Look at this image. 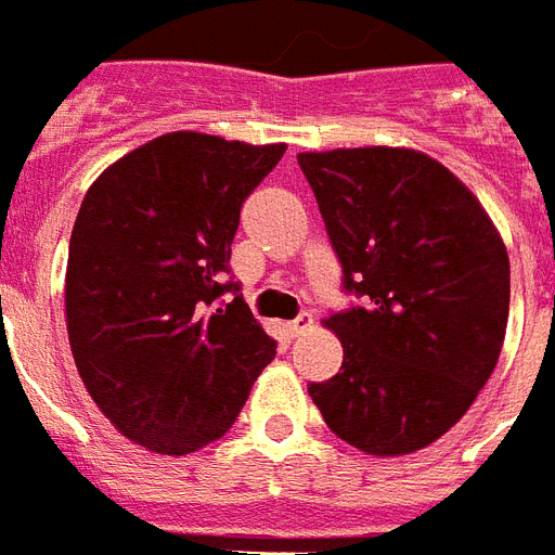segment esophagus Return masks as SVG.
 <instances>
[{
  "instance_id": "obj_1",
  "label": "esophagus",
  "mask_w": 555,
  "mask_h": 555,
  "mask_svg": "<svg viewBox=\"0 0 555 555\" xmlns=\"http://www.w3.org/2000/svg\"><path fill=\"white\" fill-rule=\"evenodd\" d=\"M307 327H312V315H310V312H301V315H298L295 322L286 324V331H289V336H301V333L307 331Z\"/></svg>"
}]
</instances>
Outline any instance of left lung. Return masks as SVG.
Instances as JSON below:
<instances>
[{
    "label": "left lung",
    "instance_id": "obj_1",
    "mask_svg": "<svg viewBox=\"0 0 555 555\" xmlns=\"http://www.w3.org/2000/svg\"><path fill=\"white\" fill-rule=\"evenodd\" d=\"M362 304L331 312L345 360L310 383L339 439L372 456L427 448L468 412L498 365L509 319V254L470 190L410 149L298 154Z\"/></svg>",
    "mask_w": 555,
    "mask_h": 555
}]
</instances>
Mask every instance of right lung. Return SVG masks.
Listing matches in <instances>:
<instances>
[{
    "label": "right lung",
    "instance_id": "right-lung-1",
    "mask_svg": "<svg viewBox=\"0 0 555 555\" xmlns=\"http://www.w3.org/2000/svg\"><path fill=\"white\" fill-rule=\"evenodd\" d=\"M283 152L175 131L104 169L81 202L66 262L75 365L116 430L149 451L222 439L274 360L278 341L228 274L243 202Z\"/></svg>",
    "mask_w": 555,
    "mask_h": 555
}]
</instances>
